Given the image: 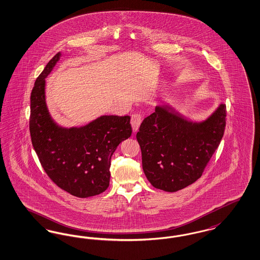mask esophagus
Wrapping results in <instances>:
<instances>
[{
	"label": "esophagus",
	"mask_w": 260,
	"mask_h": 260,
	"mask_svg": "<svg viewBox=\"0 0 260 260\" xmlns=\"http://www.w3.org/2000/svg\"><path fill=\"white\" fill-rule=\"evenodd\" d=\"M141 122H142V116H141V115H132L131 125L133 126V131H134V133H136V132L139 129V126L141 125Z\"/></svg>",
	"instance_id": "obj_1"
}]
</instances>
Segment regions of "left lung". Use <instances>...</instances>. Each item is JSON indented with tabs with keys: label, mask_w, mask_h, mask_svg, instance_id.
<instances>
[{
	"label": "left lung",
	"mask_w": 260,
	"mask_h": 260,
	"mask_svg": "<svg viewBox=\"0 0 260 260\" xmlns=\"http://www.w3.org/2000/svg\"><path fill=\"white\" fill-rule=\"evenodd\" d=\"M225 116L224 104L200 121L168 103L156 105L136 134L143 171L152 186L174 192L199 179L223 136Z\"/></svg>",
	"instance_id": "left-lung-1"
}]
</instances>
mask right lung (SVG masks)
Masks as SVG:
<instances>
[{
  "label": "right lung",
  "instance_id": "1",
  "mask_svg": "<svg viewBox=\"0 0 260 260\" xmlns=\"http://www.w3.org/2000/svg\"><path fill=\"white\" fill-rule=\"evenodd\" d=\"M58 52L37 78L31 93V143L53 182L77 198H90L109 186L110 160L118 145L132 135L131 117L102 115L81 126L54 121L46 104V77L59 62Z\"/></svg>",
  "mask_w": 260,
  "mask_h": 260
}]
</instances>
